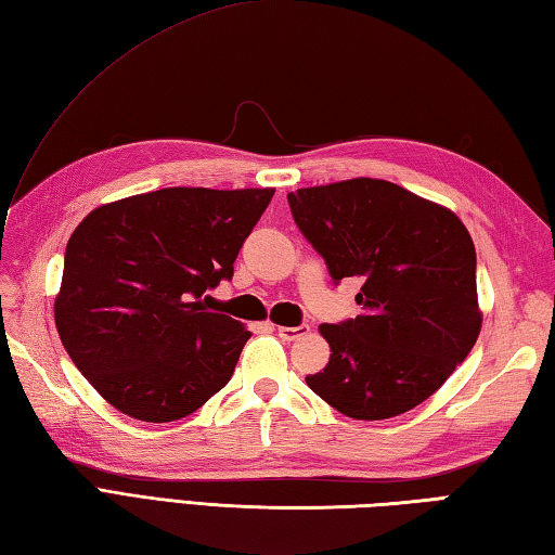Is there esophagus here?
<instances>
[{"label": "esophagus", "mask_w": 555, "mask_h": 555, "mask_svg": "<svg viewBox=\"0 0 555 555\" xmlns=\"http://www.w3.org/2000/svg\"><path fill=\"white\" fill-rule=\"evenodd\" d=\"M276 332H279V336L284 338V340H298L300 336H305V334L310 332V326H305V324L302 326H279Z\"/></svg>", "instance_id": "1"}]
</instances>
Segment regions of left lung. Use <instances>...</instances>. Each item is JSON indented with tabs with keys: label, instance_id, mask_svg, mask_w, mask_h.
<instances>
[{
	"label": "left lung",
	"instance_id": "1",
	"mask_svg": "<svg viewBox=\"0 0 555 555\" xmlns=\"http://www.w3.org/2000/svg\"><path fill=\"white\" fill-rule=\"evenodd\" d=\"M288 205L332 279H362L360 314L320 326L332 358L305 382L352 420H388L424 403L481 332L465 223L443 205L364 176L298 188Z\"/></svg>",
	"mask_w": 555,
	"mask_h": 555
}]
</instances>
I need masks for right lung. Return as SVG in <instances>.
Wrapping results in <instances>:
<instances>
[{"instance_id":"1","label":"right lung","mask_w":555,"mask_h":555,"mask_svg":"<svg viewBox=\"0 0 555 555\" xmlns=\"http://www.w3.org/2000/svg\"><path fill=\"white\" fill-rule=\"evenodd\" d=\"M274 188H162L100 205L70 233L56 332L92 388L143 422L188 417L229 384L250 332L209 312Z\"/></svg>"}]
</instances>
